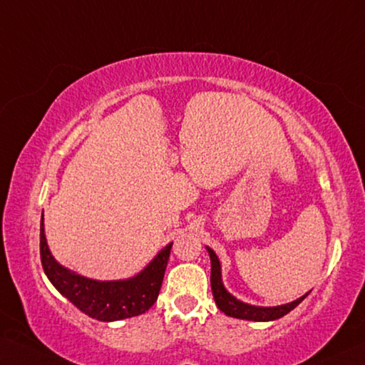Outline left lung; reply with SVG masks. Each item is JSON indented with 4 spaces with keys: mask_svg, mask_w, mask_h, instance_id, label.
Segmentation results:
<instances>
[{
    "mask_svg": "<svg viewBox=\"0 0 365 365\" xmlns=\"http://www.w3.org/2000/svg\"><path fill=\"white\" fill-rule=\"evenodd\" d=\"M210 259H212V290H213V297L215 302L218 304V308L225 312L226 316H231L235 319H245V321H255V322H267V321H276V319L284 317L285 314H289L292 309H295L297 306L303 302V299L308 297V293L303 297H299L298 299L287 304H280V306H269V308H264V306H253L240 302L235 297H232L229 293L225 285H222V279H221V263L216 253L212 250V248L207 247Z\"/></svg>",
    "mask_w": 365,
    "mask_h": 365,
    "instance_id": "1",
    "label": "left lung"
}]
</instances>
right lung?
I'll return each instance as SVG.
<instances>
[{
  "label": "right lung",
  "instance_id": "obj_1",
  "mask_svg": "<svg viewBox=\"0 0 365 365\" xmlns=\"http://www.w3.org/2000/svg\"><path fill=\"white\" fill-rule=\"evenodd\" d=\"M171 245L157 253L138 276L125 280H94L67 269L57 263L49 252L41 215L40 255L44 274L57 292L73 303L81 312L102 322L121 321L149 311L157 302Z\"/></svg>",
  "mask_w": 365,
  "mask_h": 365
}]
</instances>
